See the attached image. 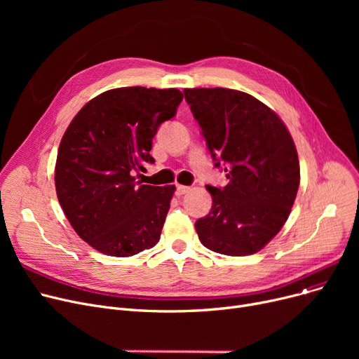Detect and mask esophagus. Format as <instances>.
Wrapping results in <instances>:
<instances>
[{
    "mask_svg": "<svg viewBox=\"0 0 359 359\" xmlns=\"http://www.w3.org/2000/svg\"><path fill=\"white\" fill-rule=\"evenodd\" d=\"M191 191L189 186H183V184H176V195H184Z\"/></svg>",
    "mask_w": 359,
    "mask_h": 359,
    "instance_id": "1",
    "label": "esophagus"
}]
</instances>
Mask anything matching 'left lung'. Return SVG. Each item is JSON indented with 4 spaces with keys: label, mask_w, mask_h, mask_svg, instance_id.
I'll list each match as a JSON object with an SVG mask.
<instances>
[{
    "label": "left lung",
    "mask_w": 359,
    "mask_h": 359,
    "mask_svg": "<svg viewBox=\"0 0 359 359\" xmlns=\"http://www.w3.org/2000/svg\"><path fill=\"white\" fill-rule=\"evenodd\" d=\"M215 167L229 183L206 186L210 214L195 222L206 249L227 256L259 252L290 217L299 186L297 148L276 113L248 93L184 88Z\"/></svg>",
    "instance_id": "1"
}]
</instances>
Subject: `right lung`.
Masks as SVG:
<instances>
[{"label":"right lung","mask_w":359,"mask_h":359,"mask_svg":"<svg viewBox=\"0 0 359 359\" xmlns=\"http://www.w3.org/2000/svg\"><path fill=\"white\" fill-rule=\"evenodd\" d=\"M177 88L122 87L99 94L61 140L55 187L72 229L100 253L126 257L154 248L175 186L135 182L158 126L176 115Z\"/></svg>","instance_id":"right-lung-1"}]
</instances>
